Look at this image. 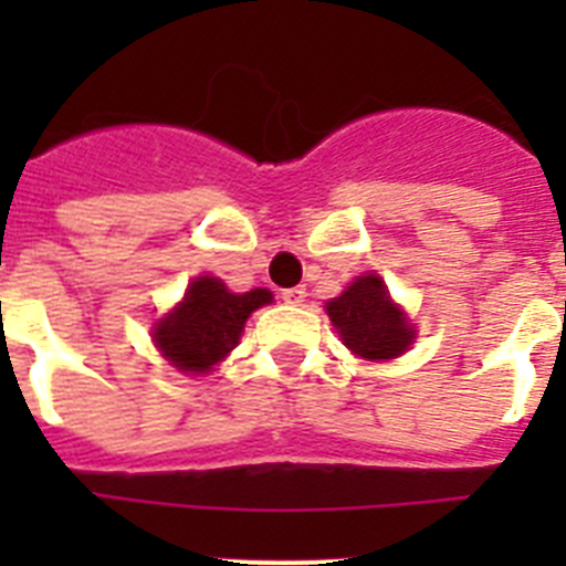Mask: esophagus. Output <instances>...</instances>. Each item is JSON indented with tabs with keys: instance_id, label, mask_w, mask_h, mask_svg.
<instances>
[{
	"instance_id": "1",
	"label": "esophagus",
	"mask_w": 566,
	"mask_h": 566,
	"mask_svg": "<svg viewBox=\"0 0 566 566\" xmlns=\"http://www.w3.org/2000/svg\"><path fill=\"white\" fill-rule=\"evenodd\" d=\"M283 300H286L289 306H303V303H306V289L303 286L286 289V292H283Z\"/></svg>"
}]
</instances>
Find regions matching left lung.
Wrapping results in <instances>:
<instances>
[{
  "label": "left lung",
  "instance_id": "obj_1",
  "mask_svg": "<svg viewBox=\"0 0 566 566\" xmlns=\"http://www.w3.org/2000/svg\"><path fill=\"white\" fill-rule=\"evenodd\" d=\"M326 312L339 339L357 357L382 363L408 352L417 332L388 294L379 274H359L339 297L328 300Z\"/></svg>",
  "mask_w": 566,
  "mask_h": 566
}]
</instances>
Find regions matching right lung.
Here are the masks:
<instances>
[{
	"mask_svg": "<svg viewBox=\"0 0 566 566\" xmlns=\"http://www.w3.org/2000/svg\"><path fill=\"white\" fill-rule=\"evenodd\" d=\"M272 297L269 289L234 294L223 280L201 274L189 283L181 303L155 323L153 339L178 371L209 374L240 343L249 314Z\"/></svg>",
	"mask_w": 566,
	"mask_h": 566,
	"instance_id": "right-lung-1",
	"label": "right lung"
}]
</instances>
